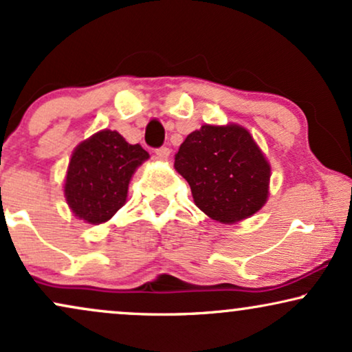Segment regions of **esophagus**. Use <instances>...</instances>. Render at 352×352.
<instances>
[{"mask_svg": "<svg viewBox=\"0 0 352 352\" xmlns=\"http://www.w3.org/2000/svg\"><path fill=\"white\" fill-rule=\"evenodd\" d=\"M155 153L158 160H168L169 155H171V150H169L168 146H160V148H156Z\"/></svg>", "mask_w": 352, "mask_h": 352, "instance_id": "1", "label": "esophagus"}]
</instances>
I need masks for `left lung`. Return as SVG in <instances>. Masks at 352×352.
I'll return each mask as SVG.
<instances>
[{
	"label": "left lung",
	"instance_id": "8db88e82",
	"mask_svg": "<svg viewBox=\"0 0 352 352\" xmlns=\"http://www.w3.org/2000/svg\"><path fill=\"white\" fill-rule=\"evenodd\" d=\"M194 202L220 223L256 214L267 201L271 166L251 133L240 125H202L175 156Z\"/></svg>",
	"mask_w": 352,
	"mask_h": 352
}]
</instances>
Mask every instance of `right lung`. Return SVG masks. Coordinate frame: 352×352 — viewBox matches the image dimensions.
<instances>
[{
	"label": "right lung",
	"instance_id": "obj_1",
	"mask_svg": "<svg viewBox=\"0 0 352 352\" xmlns=\"http://www.w3.org/2000/svg\"><path fill=\"white\" fill-rule=\"evenodd\" d=\"M148 160L140 145H130L116 130H101L73 151L65 197L78 219L107 222L125 204L130 177Z\"/></svg>",
	"mask_w": 352,
	"mask_h": 352
}]
</instances>
